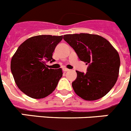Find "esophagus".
Returning a JSON list of instances; mask_svg holds the SVG:
<instances>
[{
	"label": "esophagus",
	"mask_w": 131,
	"mask_h": 131,
	"mask_svg": "<svg viewBox=\"0 0 131 131\" xmlns=\"http://www.w3.org/2000/svg\"><path fill=\"white\" fill-rule=\"evenodd\" d=\"M63 71H65V72H66V71H69V69H68V68H63Z\"/></svg>",
	"instance_id": "obj_1"
}]
</instances>
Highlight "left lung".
I'll return each mask as SVG.
<instances>
[{"label":"left lung","instance_id":"1","mask_svg":"<svg viewBox=\"0 0 131 131\" xmlns=\"http://www.w3.org/2000/svg\"><path fill=\"white\" fill-rule=\"evenodd\" d=\"M64 39L80 60L89 64L86 73L76 71L72 83L74 91L83 100L94 101L106 95L113 87L119 72L120 58L105 38L89 33L68 34Z\"/></svg>","mask_w":131,"mask_h":131}]
</instances>
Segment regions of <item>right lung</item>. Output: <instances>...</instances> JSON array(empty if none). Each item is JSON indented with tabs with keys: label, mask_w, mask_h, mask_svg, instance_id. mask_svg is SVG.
Wrapping results in <instances>:
<instances>
[{
	"label": "right lung",
	"mask_w": 131,
	"mask_h": 131,
	"mask_svg": "<svg viewBox=\"0 0 131 131\" xmlns=\"http://www.w3.org/2000/svg\"><path fill=\"white\" fill-rule=\"evenodd\" d=\"M62 39V35L34 36L21 44L12 56L10 68L15 83L27 96L40 99L56 89L62 69H48L46 62H54L52 53Z\"/></svg>",
	"instance_id": "right-lung-1"
}]
</instances>
